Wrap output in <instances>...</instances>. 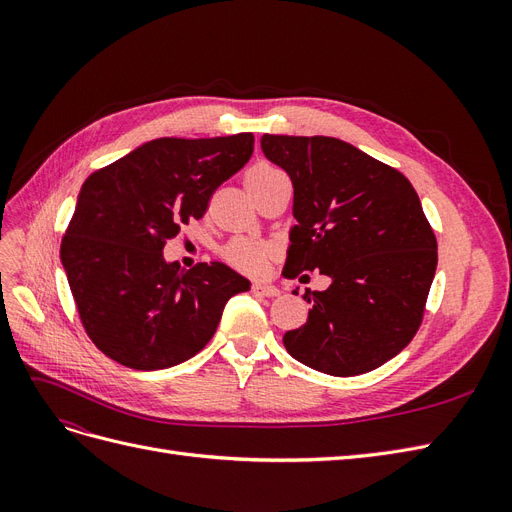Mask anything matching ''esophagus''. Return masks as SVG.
I'll use <instances>...</instances> for the list:
<instances>
[{
	"mask_svg": "<svg viewBox=\"0 0 512 512\" xmlns=\"http://www.w3.org/2000/svg\"><path fill=\"white\" fill-rule=\"evenodd\" d=\"M252 290L258 294V297H277V294H280V288L267 282H254Z\"/></svg>",
	"mask_w": 512,
	"mask_h": 512,
	"instance_id": "1",
	"label": "esophagus"
}]
</instances>
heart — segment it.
<instances>
[{
  "label": "heart",
  "instance_id": "1",
  "mask_svg": "<svg viewBox=\"0 0 512 512\" xmlns=\"http://www.w3.org/2000/svg\"><path fill=\"white\" fill-rule=\"evenodd\" d=\"M277 175H284L280 168H275L271 164H256L245 173V183H247V188H250V185H254V183L267 181ZM222 256L226 258V262H230L232 267H237L241 271H260L267 265L269 250L254 239L237 237L224 245Z\"/></svg>",
  "mask_w": 512,
  "mask_h": 512
}]
</instances>
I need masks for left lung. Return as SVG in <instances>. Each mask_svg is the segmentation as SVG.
Instances as JSON below:
<instances>
[{"label": "left lung", "instance_id": "left-lung-1", "mask_svg": "<svg viewBox=\"0 0 512 512\" xmlns=\"http://www.w3.org/2000/svg\"><path fill=\"white\" fill-rule=\"evenodd\" d=\"M260 147L294 188L284 275L318 269L331 280L327 290H305L309 316L284 335L286 350L339 378L391 361L421 327L438 267L412 183L331 136L265 134Z\"/></svg>", "mask_w": 512, "mask_h": 512}]
</instances>
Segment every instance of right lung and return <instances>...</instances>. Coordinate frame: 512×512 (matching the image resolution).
Instances as JSON below:
<instances>
[{"label":"right lung","mask_w":512,"mask_h":512,"mask_svg":"<svg viewBox=\"0 0 512 512\" xmlns=\"http://www.w3.org/2000/svg\"><path fill=\"white\" fill-rule=\"evenodd\" d=\"M252 151V132L156 138L85 179L59 258L87 335L113 361L156 371L192 359L228 299L250 290L224 262L183 271L162 250Z\"/></svg>","instance_id":"add662e5"}]
</instances>
